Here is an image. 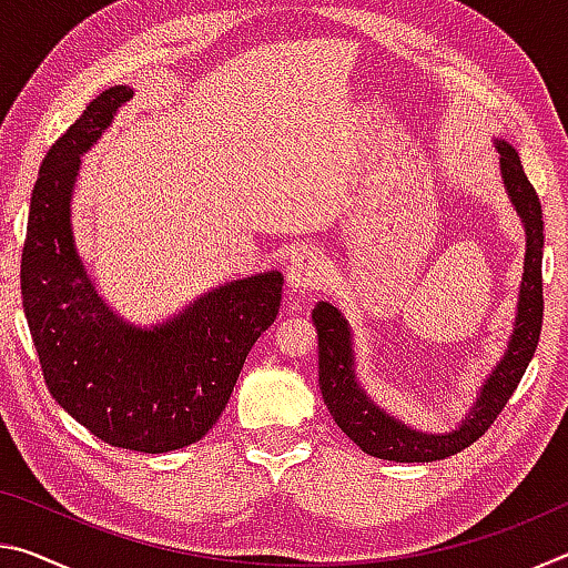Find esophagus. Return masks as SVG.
I'll return each instance as SVG.
<instances>
[{
	"label": "esophagus",
	"instance_id": "1",
	"mask_svg": "<svg viewBox=\"0 0 568 568\" xmlns=\"http://www.w3.org/2000/svg\"><path fill=\"white\" fill-rule=\"evenodd\" d=\"M323 257L315 247L301 245L293 250L291 263H287V283L293 291H307L323 281Z\"/></svg>",
	"mask_w": 568,
	"mask_h": 568
}]
</instances>
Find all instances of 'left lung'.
I'll return each instance as SVG.
<instances>
[{
    "label": "left lung",
    "instance_id": "1",
    "mask_svg": "<svg viewBox=\"0 0 568 568\" xmlns=\"http://www.w3.org/2000/svg\"><path fill=\"white\" fill-rule=\"evenodd\" d=\"M498 152H501L506 190L526 225L524 283L521 297H518V318L511 343H508L504 361L496 365L491 378L486 381L480 398L476 400V408L470 410L464 426L446 436H426L416 434V430L393 420L381 408L373 406L358 388V383H355L348 323L328 303H321L313 311V323L318 328V381L323 400L343 434L368 456L400 460V464H428V460L448 458L468 448L470 444H476L491 428V423L504 410L508 398L514 396L528 363L534 358L544 323V213L516 150L508 148L506 142H498Z\"/></svg>",
    "mask_w": 568,
    "mask_h": 568
}]
</instances>
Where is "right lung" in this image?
<instances>
[{"label": "right lung", "instance_id": "right-lung-1", "mask_svg": "<svg viewBox=\"0 0 568 568\" xmlns=\"http://www.w3.org/2000/svg\"><path fill=\"white\" fill-rule=\"evenodd\" d=\"M130 98L122 84L98 94L44 155L19 281L52 398L104 444L165 454L215 426L250 348L277 318L283 275L217 287L155 331L104 307L74 253L70 197L80 155Z\"/></svg>", "mask_w": 568, "mask_h": 568}]
</instances>
